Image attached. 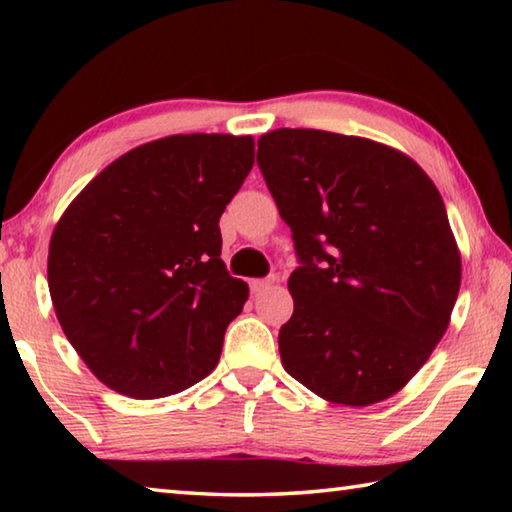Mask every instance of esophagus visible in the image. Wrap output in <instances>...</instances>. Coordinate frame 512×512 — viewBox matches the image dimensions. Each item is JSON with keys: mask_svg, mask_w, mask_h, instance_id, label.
<instances>
[{"mask_svg": "<svg viewBox=\"0 0 512 512\" xmlns=\"http://www.w3.org/2000/svg\"><path fill=\"white\" fill-rule=\"evenodd\" d=\"M280 282V275H268V277H262V280H253L250 282V289H253V293H259V291H264V289H268V287H273V284H277Z\"/></svg>", "mask_w": 512, "mask_h": 512, "instance_id": "obj_1", "label": "esophagus"}]
</instances>
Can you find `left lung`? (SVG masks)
Returning <instances> with one entry per match:
<instances>
[{
  "instance_id": "left-lung-1",
  "label": "left lung",
  "mask_w": 512,
  "mask_h": 512,
  "mask_svg": "<svg viewBox=\"0 0 512 512\" xmlns=\"http://www.w3.org/2000/svg\"><path fill=\"white\" fill-rule=\"evenodd\" d=\"M257 164L300 266L282 366L327 402L395 395L443 339L461 255L436 185L404 153L363 137L277 128Z\"/></svg>"
}]
</instances>
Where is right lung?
Returning a JSON list of instances; mask_svg holds the SVG:
<instances>
[{
  "label": "right lung",
  "instance_id": "add662e5",
  "mask_svg": "<svg viewBox=\"0 0 512 512\" xmlns=\"http://www.w3.org/2000/svg\"><path fill=\"white\" fill-rule=\"evenodd\" d=\"M255 162L253 137L171 135L108 164L49 244L58 323L97 379L153 400L210 375L248 284L221 259L219 219Z\"/></svg>",
  "mask_w": 512,
  "mask_h": 512
}]
</instances>
